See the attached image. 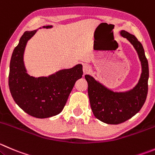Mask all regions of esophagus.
<instances>
[{
  "instance_id": "34e87169",
  "label": "esophagus",
  "mask_w": 155,
  "mask_h": 155,
  "mask_svg": "<svg viewBox=\"0 0 155 155\" xmlns=\"http://www.w3.org/2000/svg\"><path fill=\"white\" fill-rule=\"evenodd\" d=\"M82 70H83V73H85V74H87V73H88L90 71H91V67H90L89 65L85 64H83Z\"/></svg>"
}]
</instances>
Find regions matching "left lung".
Segmentation results:
<instances>
[{
    "instance_id": "left-lung-1",
    "label": "left lung",
    "mask_w": 155,
    "mask_h": 155,
    "mask_svg": "<svg viewBox=\"0 0 155 155\" xmlns=\"http://www.w3.org/2000/svg\"><path fill=\"white\" fill-rule=\"evenodd\" d=\"M120 35L133 45L141 61L142 72L137 85L126 92H114L89 75L85 76L93 114L97 119L107 124H119L133 117L142 107L148 94L149 71L143 47L133 35L126 31H121Z\"/></svg>"
}]
</instances>
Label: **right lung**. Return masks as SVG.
<instances>
[{
  "label": "right lung",
  "instance_id": "obj_1",
  "mask_svg": "<svg viewBox=\"0 0 155 155\" xmlns=\"http://www.w3.org/2000/svg\"><path fill=\"white\" fill-rule=\"evenodd\" d=\"M51 25L44 28H51ZM36 32L26 31L13 50L10 64L9 88L14 101L28 115L48 118L58 115L65 106L76 80L82 78L81 64L62 70L48 77L35 78L26 73L23 63L25 45Z\"/></svg>",
  "mask_w": 155,
  "mask_h": 155
}]
</instances>
